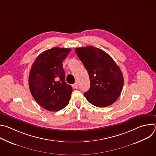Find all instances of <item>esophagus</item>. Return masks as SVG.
<instances>
[{"mask_svg": "<svg viewBox=\"0 0 156 156\" xmlns=\"http://www.w3.org/2000/svg\"><path fill=\"white\" fill-rule=\"evenodd\" d=\"M73 88H75V89H77L78 88V83H75L73 86Z\"/></svg>", "mask_w": 156, "mask_h": 156, "instance_id": "34e87169", "label": "esophagus"}]
</instances>
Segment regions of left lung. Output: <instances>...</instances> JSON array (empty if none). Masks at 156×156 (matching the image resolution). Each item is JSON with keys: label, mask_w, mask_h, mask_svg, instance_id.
<instances>
[{"label": "left lung", "mask_w": 156, "mask_h": 156, "mask_svg": "<svg viewBox=\"0 0 156 156\" xmlns=\"http://www.w3.org/2000/svg\"><path fill=\"white\" fill-rule=\"evenodd\" d=\"M75 51L90 76V88L84 94L87 101L98 107L114 103L124 83L117 64L107 53L93 46L78 48Z\"/></svg>", "instance_id": "8db88e82"}]
</instances>
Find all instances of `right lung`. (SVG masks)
<instances>
[{
    "label": "right lung",
    "instance_id": "obj_1",
    "mask_svg": "<svg viewBox=\"0 0 156 156\" xmlns=\"http://www.w3.org/2000/svg\"><path fill=\"white\" fill-rule=\"evenodd\" d=\"M71 49L53 48L39 54L29 75V87L35 101L44 108L58 111L69 104L72 87L65 82L62 62Z\"/></svg>",
    "mask_w": 156,
    "mask_h": 156
}]
</instances>
